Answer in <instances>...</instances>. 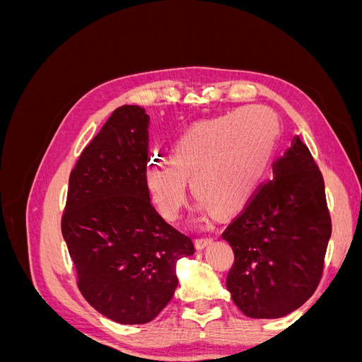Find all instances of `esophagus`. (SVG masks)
<instances>
[{
  "label": "esophagus",
  "mask_w": 362,
  "mask_h": 362,
  "mask_svg": "<svg viewBox=\"0 0 362 362\" xmlns=\"http://www.w3.org/2000/svg\"><path fill=\"white\" fill-rule=\"evenodd\" d=\"M213 242L211 237H201V238H196V247H198L199 250L201 249H205L206 246H210Z\"/></svg>",
  "instance_id": "34e87169"
}]
</instances>
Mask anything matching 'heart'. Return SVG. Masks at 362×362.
I'll use <instances>...</instances> for the list:
<instances>
[{
    "label": "heart",
    "mask_w": 362,
    "mask_h": 362,
    "mask_svg": "<svg viewBox=\"0 0 362 362\" xmlns=\"http://www.w3.org/2000/svg\"><path fill=\"white\" fill-rule=\"evenodd\" d=\"M279 129L278 116L264 105H246L193 125L172 145L169 160L152 158L145 166L151 201L175 221L190 180L193 194L211 213L237 211L264 180Z\"/></svg>",
    "instance_id": "heart-1"
}]
</instances>
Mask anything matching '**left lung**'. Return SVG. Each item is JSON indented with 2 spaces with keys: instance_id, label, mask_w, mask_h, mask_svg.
<instances>
[{
  "instance_id": "left-lung-1",
  "label": "left lung",
  "mask_w": 362,
  "mask_h": 362,
  "mask_svg": "<svg viewBox=\"0 0 362 362\" xmlns=\"http://www.w3.org/2000/svg\"><path fill=\"white\" fill-rule=\"evenodd\" d=\"M273 173L222 234L235 255L226 288L252 319H278L311 298L331 238L322 173L299 136Z\"/></svg>"
}]
</instances>
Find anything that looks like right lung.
<instances>
[{
  "label": "right lung",
  "mask_w": 362,
  "mask_h": 362,
  "mask_svg": "<svg viewBox=\"0 0 362 362\" xmlns=\"http://www.w3.org/2000/svg\"><path fill=\"white\" fill-rule=\"evenodd\" d=\"M148 122L139 105L116 108L71 172L62 218L84 299L122 325L154 320L178 287V259L194 254L151 204Z\"/></svg>",
  "instance_id": "right-lung-1"
}]
</instances>
